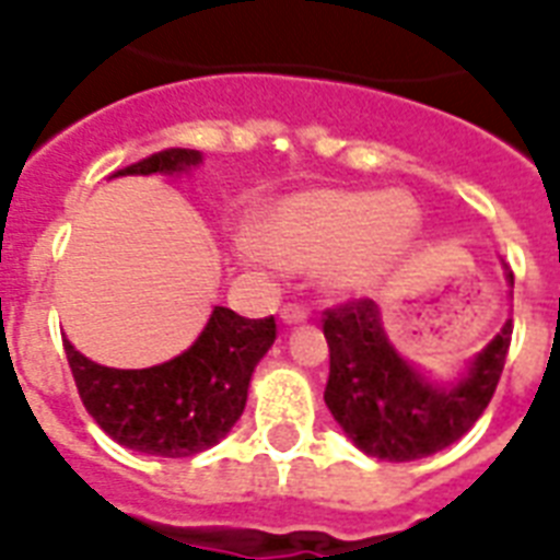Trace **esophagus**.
<instances>
[{
    "mask_svg": "<svg viewBox=\"0 0 560 560\" xmlns=\"http://www.w3.org/2000/svg\"><path fill=\"white\" fill-rule=\"evenodd\" d=\"M307 316H311V311H307L305 305H284V307H281V323H284V325L305 323Z\"/></svg>",
    "mask_w": 560,
    "mask_h": 560,
    "instance_id": "34e87169",
    "label": "esophagus"
}]
</instances>
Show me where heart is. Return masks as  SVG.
Listing matches in <instances>:
<instances>
[{
	"label": "heart",
	"mask_w": 560,
	"mask_h": 560,
	"mask_svg": "<svg viewBox=\"0 0 560 560\" xmlns=\"http://www.w3.org/2000/svg\"><path fill=\"white\" fill-rule=\"evenodd\" d=\"M418 229L407 197L381 191H311L290 197L267 223V249L293 270L328 267L331 284L369 290Z\"/></svg>",
	"instance_id": "b5f03b06"
}]
</instances>
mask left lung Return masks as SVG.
I'll list each match as a JSON object with an SVG mask.
<instances>
[{
	"label": "left lung",
	"instance_id": "8db88e82",
	"mask_svg": "<svg viewBox=\"0 0 560 560\" xmlns=\"http://www.w3.org/2000/svg\"><path fill=\"white\" fill-rule=\"evenodd\" d=\"M323 331L331 351L325 404L360 451L386 462L424 459L459 442L494 398L512 346L509 319L456 386H435L392 349L372 299L328 307Z\"/></svg>",
	"mask_w": 560,
	"mask_h": 560
}]
</instances>
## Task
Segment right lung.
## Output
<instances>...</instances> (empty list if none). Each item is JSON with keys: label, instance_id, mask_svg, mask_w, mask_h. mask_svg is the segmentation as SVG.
<instances>
[{"label": "right lung", "instance_id": "right-lung-1", "mask_svg": "<svg viewBox=\"0 0 560 560\" xmlns=\"http://www.w3.org/2000/svg\"><path fill=\"white\" fill-rule=\"evenodd\" d=\"M200 151L168 148L125 174H179L200 165ZM276 340V319H246L214 307L202 334L179 358L151 369H109L92 363L63 340L66 360L83 407L95 424L130 451L183 459L209 451L235 427L258 360Z\"/></svg>", "mask_w": 560, "mask_h": 560}]
</instances>
